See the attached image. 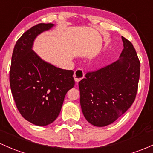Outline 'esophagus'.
I'll return each instance as SVG.
<instances>
[{
  "label": "esophagus",
  "instance_id": "1",
  "mask_svg": "<svg viewBox=\"0 0 153 153\" xmlns=\"http://www.w3.org/2000/svg\"><path fill=\"white\" fill-rule=\"evenodd\" d=\"M74 78H75V80L76 83H78L80 80L83 79L84 78V72L82 69L78 68L74 73Z\"/></svg>",
  "mask_w": 153,
  "mask_h": 153
}]
</instances>
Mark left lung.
<instances>
[{
    "label": "left lung",
    "instance_id": "8db88e82",
    "mask_svg": "<svg viewBox=\"0 0 153 153\" xmlns=\"http://www.w3.org/2000/svg\"><path fill=\"white\" fill-rule=\"evenodd\" d=\"M120 59L88 72L78 83L83 115L95 126L110 125L130 108L135 100L140 62L131 43L122 36Z\"/></svg>",
    "mask_w": 153,
    "mask_h": 153
}]
</instances>
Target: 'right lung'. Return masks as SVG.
I'll return each instance as SVG.
<instances>
[{"label":"right lung","mask_w":153,"mask_h":153,"mask_svg":"<svg viewBox=\"0 0 153 153\" xmlns=\"http://www.w3.org/2000/svg\"><path fill=\"white\" fill-rule=\"evenodd\" d=\"M53 26L40 23L20 37L13 51L9 72L18 110L27 120L41 126L56 120L67 92L75 85L73 70L56 68L32 50L36 36Z\"/></svg>","instance_id":"add662e5"}]
</instances>
